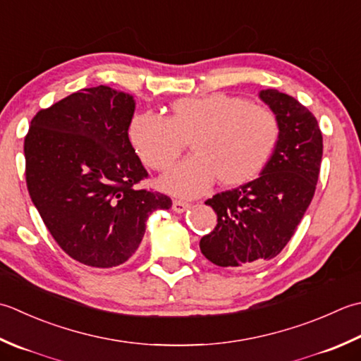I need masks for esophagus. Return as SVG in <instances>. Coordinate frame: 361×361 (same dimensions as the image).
Masks as SVG:
<instances>
[{
    "label": "esophagus",
    "mask_w": 361,
    "mask_h": 361,
    "mask_svg": "<svg viewBox=\"0 0 361 361\" xmlns=\"http://www.w3.org/2000/svg\"><path fill=\"white\" fill-rule=\"evenodd\" d=\"M190 208V204L188 202H183V200H173L172 203V209L175 211V213H185L186 209Z\"/></svg>",
    "instance_id": "1"
}]
</instances>
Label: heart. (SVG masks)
Here are the masks:
<instances>
[{"label":"heart","instance_id":"1","mask_svg":"<svg viewBox=\"0 0 361 361\" xmlns=\"http://www.w3.org/2000/svg\"><path fill=\"white\" fill-rule=\"evenodd\" d=\"M128 140L152 171L171 169L190 140L194 157L161 178L167 192L194 197L216 178L222 188L249 185L266 171L277 150L281 123L263 104L217 92L171 104V116L140 112L128 125Z\"/></svg>","mask_w":361,"mask_h":361}]
</instances>
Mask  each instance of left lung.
Instances as JSON below:
<instances>
[{"label":"left lung","mask_w":361,"mask_h":361,"mask_svg":"<svg viewBox=\"0 0 361 361\" xmlns=\"http://www.w3.org/2000/svg\"><path fill=\"white\" fill-rule=\"evenodd\" d=\"M259 97L281 123L269 166L249 185L204 202L216 211L217 225L200 239V250L221 267H252L277 257L298 230L319 178L322 133L316 117L275 89Z\"/></svg>","instance_id":"1"}]
</instances>
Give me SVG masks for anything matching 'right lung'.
Segmentation results:
<instances>
[{"instance_id":"add662e5","label":"right lung","mask_w":361,"mask_h":361,"mask_svg":"<svg viewBox=\"0 0 361 361\" xmlns=\"http://www.w3.org/2000/svg\"><path fill=\"white\" fill-rule=\"evenodd\" d=\"M133 97L82 89L31 120L25 136L26 186L61 249L90 267L125 263L154 209L171 197L137 185L148 172L128 140Z\"/></svg>"}]
</instances>
